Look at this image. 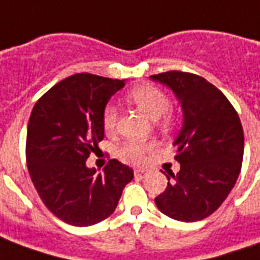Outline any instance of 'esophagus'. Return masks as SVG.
I'll return each mask as SVG.
<instances>
[{
  "mask_svg": "<svg viewBox=\"0 0 260 260\" xmlns=\"http://www.w3.org/2000/svg\"><path fill=\"white\" fill-rule=\"evenodd\" d=\"M145 175H146V171H145V170H135V177L138 180L145 178Z\"/></svg>",
  "mask_w": 260,
  "mask_h": 260,
  "instance_id": "obj_1",
  "label": "esophagus"
}]
</instances>
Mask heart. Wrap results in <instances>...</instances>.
<instances>
[{"label": "heart", "instance_id": "obj_1", "mask_svg": "<svg viewBox=\"0 0 260 260\" xmlns=\"http://www.w3.org/2000/svg\"><path fill=\"white\" fill-rule=\"evenodd\" d=\"M128 99L141 110L142 113L153 121H156L161 115H164L170 108L169 96L163 90H160L158 87L152 85L136 86L128 93ZM117 122H118L117 107L113 104H108L103 111V126H104L106 132L113 134L114 131L117 129ZM147 149L149 146L146 145L129 142V143H125L124 146L119 149L118 156L125 163L142 164L145 161V153Z\"/></svg>", "mask_w": 260, "mask_h": 260}]
</instances>
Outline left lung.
<instances>
[{
    "label": "left lung",
    "mask_w": 260,
    "mask_h": 260,
    "mask_svg": "<svg viewBox=\"0 0 260 260\" xmlns=\"http://www.w3.org/2000/svg\"><path fill=\"white\" fill-rule=\"evenodd\" d=\"M150 79L170 87L182 110V125L173 143L180 171H170L167 188L154 198L156 206L178 221H199L217 210L240 175V117L227 97L202 76L170 71Z\"/></svg>",
    "instance_id": "left-lung-1"
}]
</instances>
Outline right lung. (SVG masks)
<instances>
[{
    "instance_id": "right-lung-1",
    "label": "right lung",
    "mask_w": 260,
    "mask_h": 260,
    "mask_svg": "<svg viewBox=\"0 0 260 260\" xmlns=\"http://www.w3.org/2000/svg\"><path fill=\"white\" fill-rule=\"evenodd\" d=\"M125 80L76 74L40 97L31 110L26 161L43 203L59 220L87 227L111 216L134 170L110 160L103 173L86 160L104 138L103 111Z\"/></svg>"
}]
</instances>
